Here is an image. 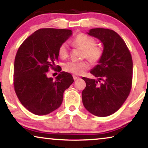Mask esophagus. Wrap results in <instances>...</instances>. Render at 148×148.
Segmentation results:
<instances>
[{
	"label": "esophagus",
	"instance_id": "obj_1",
	"mask_svg": "<svg viewBox=\"0 0 148 148\" xmlns=\"http://www.w3.org/2000/svg\"><path fill=\"white\" fill-rule=\"evenodd\" d=\"M73 79H74V80H77V79H78L79 78L78 76L75 75H73Z\"/></svg>",
	"mask_w": 148,
	"mask_h": 148
}]
</instances>
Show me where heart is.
<instances>
[{
	"label": "heart",
	"mask_w": 148,
	"mask_h": 148,
	"mask_svg": "<svg viewBox=\"0 0 148 148\" xmlns=\"http://www.w3.org/2000/svg\"><path fill=\"white\" fill-rule=\"evenodd\" d=\"M73 44L84 50V57H86L93 63L98 62L102 58V49L100 46L96 45L95 40L90 36L84 34H79L73 40ZM68 54L69 47L67 44H62L58 48V55L61 58H66ZM90 65L87 61H70L64 64L63 69L66 72L75 75H81L84 73L85 71L88 69Z\"/></svg>",
	"instance_id": "b5f03b06"
}]
</instances>
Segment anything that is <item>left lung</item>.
<instances>
[{"mask_svg":"<svg viewBox=\"0 0 148 148\" xmlns=\"http://www.w3.org/2000/svg\"><path fill=\"white\" fill-rule=\"evenodd\" d=\"M103 44V53L90 73L96 77H83L86 83L82 102L88 111L97 116H107L119 110L131 89L133 60L127 46L116 32L94 28L87 32Z\"/></svg>","mask_w":148,"mask_h":148,"instance_id":"obj_1","label":"left lung"}]
</instances>
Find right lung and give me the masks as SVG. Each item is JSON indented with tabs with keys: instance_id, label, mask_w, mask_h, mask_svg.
<instances>
[{
	"instance_id": "add662e5",
	"label": "right lung",
	"mask_w": 148,
	"mask_h": 148,
	"mask_svg": "<svg viewBox=\"0 0 148 148\" xmlns=\"http://www.w3.org/2000/svg\"><path fill=\"white\" fill-rule=\"evenodd\" d=\"M72 35L70 29L44 28L32 34L19 49L14 64V88L22 105L36 115H46L59 108L64 90L74 80L62 71L55 78L48 77L56 69L58 48ZM58 71H60L58 67Z\"/></svg>"
}]
</instances>
